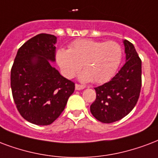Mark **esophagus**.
I'll return each instance as SVG.
<instances>
[{
  "label": "esophagus",
  "mask_w": 158,
  "mask_h": 158,
  "mask_svg": "<svg viewBox=\"0 0 158 158\" xmlns=\"http://www.w3.org/2000/svg\"><path fill=\"white\" fill-rule=\"evenodd\" d=\"M84 88H85V86H84V85H80V84H75V89L76 90L84 89Z\"/></svg>",
  "instance_id": "34e87169"
}]
</instances>
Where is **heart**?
<instances>
[{"label": "heart", "mask_w": 158, "mask_h": 158, "mask_svg": "<svg viewBox=\"0 0 158 158\" xmlns=\"http://www.w3.org/2000/svg\"><path fill=\"white\" fill-rule=\"evenodd\" d=\"M123 49L115 41H97L93 40H77L69 49H60L56 60L62 74L66 78H73L80 70L82 81L103 84L114 76L121 63Z\"/></svg>", "instance_id": "obj_1"}]
</instances>
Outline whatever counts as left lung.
Returning a JSON list of instances; mask_svg holds the SVG:
<instances>
[{"instance_id": "8db88e82", "label": "left lung", "mask_w": 158, "mask_h": 158, "mask_svg": "<svg viewBox=\"0 0 158 158\" xmlns=\"http://www.w3.org/2000/svg\"><path fill=\"white\" fill-rule=\"evenodd\" d=\"M126 63L108 83L94 88L96 99L90 106L95 118L104 123L118 121L135 107L142 86V61L134 45L123 40Z\"/></svg>"}]
</instances>
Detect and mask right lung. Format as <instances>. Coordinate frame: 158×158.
<instances>
[{"instance_id":"right-lung-1","label":"right lung","mask_w":158,"mask_h":158,"mask_svg":"<svg viewBox=\"0 0 158 158\" xmlns=\"http://www.w3.org/2000/svg\"><path fill=\"white\" fill-rule=\"evenodd\" d=\"M53 35L39 34L18 50L10 71V87L17 110L28 122L50 125L58 118L74 91L49 61H55Z\"/></svg>"}]
</instances>
